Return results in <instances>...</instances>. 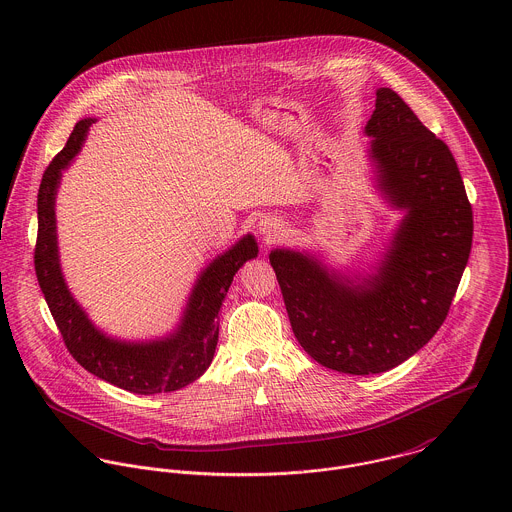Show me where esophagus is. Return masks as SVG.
<instances>
[{
    "instance_id": "1",
    "label": "esophagus",
    "mask_w": 512,
    "mask_h": 512,
    "mask_svg": "<svg viewBox=\"0 0 512 512\" xmlns=\"http://www.w3.org/2000/svg\"><path fill=\"white\" fill-rule=\"evenodd\" d=\"M258 230H260V234H262L268 242H272L274 238H278V236L282 234L284 224H282V220L280 219L264 217V219H260V222H258Z\"/></svg>"
}]
</instances>
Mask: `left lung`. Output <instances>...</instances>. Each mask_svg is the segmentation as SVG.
Segmentation results:
<instances>
[{
  "mask_svg": "<svg viewBox=\"0 0 512 512\" xmlns=\"http://www.w3.org/2000/svg\"><path fill=\"white\" fill-rule=\"evenodd\" d=\"M365 136L372 187L402 213L378 258L366 270H343L319 252H270L295 339L313 361L345 374L402 365L438 333L473 240L449 147L394 90H376Z\"/></svg>",
  "mask_w": 512,
  "mask_h": 512,
  "instance_id": "1",
  "label": "left lung"
}]
</instances>
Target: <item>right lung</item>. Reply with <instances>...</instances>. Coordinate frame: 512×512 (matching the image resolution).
Masks as SVG:
<instances>
[{
    "label": "right lung",
    "instance_id": "add662e5",
    "mask_svg": "<svg viewBox=\"0 0 512 512\" xmlns=\"http://www.w3.org/2000/svg\"><path fill=\"white\" fill-rule=\"evenodd\" d=\"M96 118L76 122L67 146L47 167L37 195L35 272L45 301L76 363L94 376L134 394L173 392L205 374L219 341V311L234 274L258 256L254 234H244L217 254L197 276L177 325L155 339H120L92 323L76 301L61 266L57 236V193L84 146Z\"/></svg>",
    "mask_w": 512,
    "mask_h": 512
}]
</instances>
